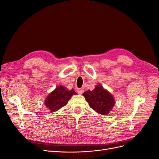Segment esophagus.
Instances as JSON below:
<instances>
[{"mask_svg":"<svg viewBox=\"0 0 159 159\" xmlns=\"http://www.w3.org/2000/svg\"><path fill=\"white\" fill-rule=\"evenodd\" d=\"M84 91V89H82V88L78 89V90H77L78 93V94H80V95H81L82 93H83Z\"/></svg>","mask_w":159,"mask_h":159,"instance_id":"obj_1","label":"esophagus"}]
</instances>
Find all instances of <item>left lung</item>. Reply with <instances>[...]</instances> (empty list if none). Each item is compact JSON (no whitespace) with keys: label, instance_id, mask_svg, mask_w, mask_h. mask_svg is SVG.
I'll list each match as a JSON object with an SVG mask.
<instances>
[{"label":"left lung","instance_id":"8db88e82","mask_svg":"<svg viewBox=\"0 0 159 159\" xmlns=\"http://www.w3.org/2000/svg\"><path fill=\"white\" fill-rule=\"evenodd\" d=\"M83 95L89 107L102 115L108 114L115 104L112 94L104 89L101 85H97L93 90L84 92Z\"/></svg>","mask_w":159,"mask_h":159}]
</instances>
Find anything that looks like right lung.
I'll return each instance as SVG.
<instances>
[{"label": "right lung", "instance_id": "right-lung-1", "mask_svg": "<svg viewBox=\"0 0 159 159\" xmlns=\"http://www.w3.org/2000/svg\"><path fill=\"white\" fill-rule=\"evenodd\" d=\"M75 94L74 89L68 90L62 85L58 86L47 97L45 105L51 112H56L66 105L72 96Z\"/></svg>", "mask_w": 159, "mask_h": 159}]
</instances>
